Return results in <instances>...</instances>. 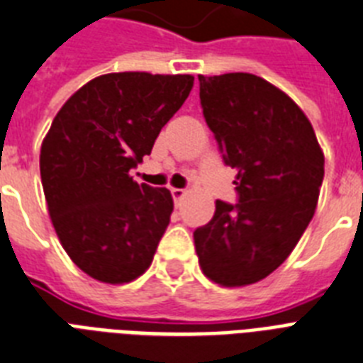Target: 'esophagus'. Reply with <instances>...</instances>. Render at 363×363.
Returning a JSON list of instances; mask_svg holds the SVG:
<instances>
[{
	"instance_id": "1",
	"label": "esophagus",
	"mask_w": 363,
	"mask_h": 363,
	"mask_svg": "<svg viewBox=\"0 0 363 363\" xmlns=\"http://www.w3.org/2000/svg\"><path fill=\"white\" fill-rule=\"evenodd\" d=\"M170 193H172V199H174V202H179V200H182V199H184V196H185V191H184V189L172 187V189H170Z\"/></svg>"
}]
</instances>
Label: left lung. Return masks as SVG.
I'll return each instance as SVG.
<instances>
[{"label": "left lung", "mask_w": 363, "mask_h": 363, "mask_svg": "<svg viewBox=\"0 0 363 363\" xmlns=\"http://www.w3.org/2000/svg\"><path fill=\"white\" fill-rule=\"evenodd\" d=\"M200 106L238 202H215L194 230L203 274L226 287L259 282L291 254L315 211L325 155L295 101L254 74L199 76Z\"/></svg>", "instance_id": "8db88e82"}]
</instances>
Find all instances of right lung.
Returning <instances> with one entry per match:
<instances>
[{
	"label": "right lung",
	"instance_id": "obj_1",
	"mask_svg": "<svg viewBox=\"0 0 363 363\" xmlns=\"http://www.w3.org/2000/svg\"><path fill=\"white\" fill-rule=\"evenodd\" d=\"M194 77L118 72L94 77L61 107L40 148V178L62 248L89 277L125 284L154 259L172 213L164 187L130 170L150 155Z\"/></svg>",
	"mask_w": 363,
	"mask_h": 363
}]
</instances>
